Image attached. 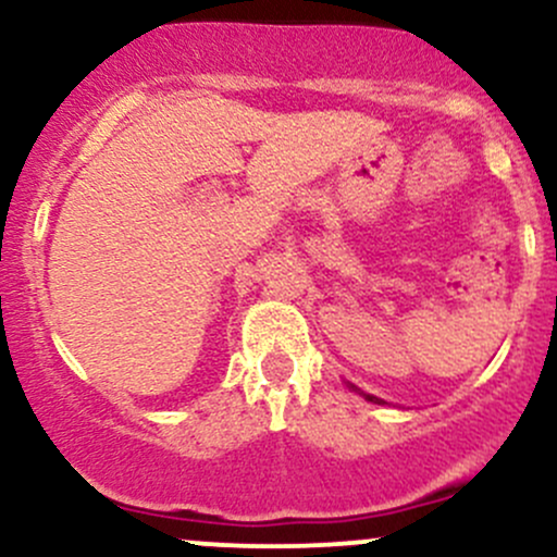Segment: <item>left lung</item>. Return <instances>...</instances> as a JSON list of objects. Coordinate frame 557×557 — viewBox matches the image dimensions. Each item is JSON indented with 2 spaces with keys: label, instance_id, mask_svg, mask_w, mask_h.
<instances>
[{
  "label": "left lung",
  "instance_id": "1",
  "mask_svg": "<svg viewBox=\"0 0 557 557\" xmlns=\"http://www.w3.org/2000/svg\"><path fill=\"white\" fill-rule=\"evenodd\" d=\"M363 398H367V400H372V404H382L380 398H376V396H367V393H363Z\"/></svg>",
  "mask_w": 557,
  "mask_h": 557
}]
</instances>
